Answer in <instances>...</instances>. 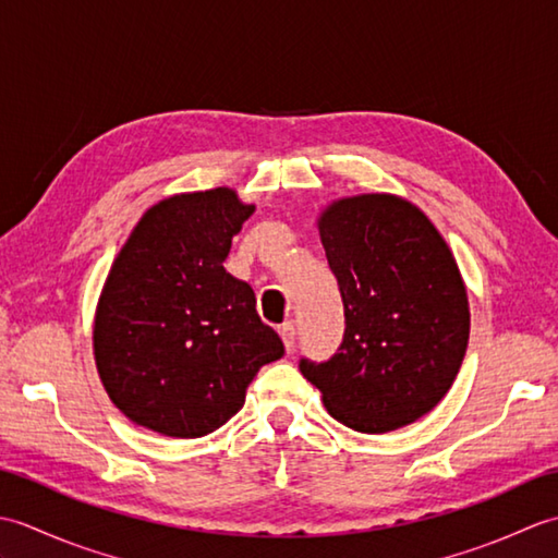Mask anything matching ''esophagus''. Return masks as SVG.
I'll return each instance as SVG.
<instances>
[{
    "instance_id": "34e87169",
    "label": "esophagus",
    "mask_w": 558,
    "mask_h": 558,
    "mask_svg": "<svg viewBox=\"0 0 558 558\" xmlns=\"http://www.w3.org/2000/svg\"><path fill=\"white\" fill-rule=\"evenodd\" d=\"M278 333H280V338H282V345H286V350L292 352V350H294V336H298V328H294V322H286V324H282V326L278 328Z\"/></svg>"
}]
</instances>
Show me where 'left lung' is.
<instances>
[{"mask_svg": "<svg viewBox=\"0 0 558 558\" xmlns=\"http://www.w3.org/2000/svg\"><path fill=\"white\" fill-rule=\"evenodd\" d=\"M318 234L345 304V338L328 362L302 360L304 378L354 432L417 422L453 386L468 350L470 304L453 252L396 194L333 201Z\"/></svg>", "mask_w": 558, "mask_h": 558, "instance_id": "left-lung-1", "label": "left lung"}]
</instances>
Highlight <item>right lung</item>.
I'll return each mask as SVG.
<instances>
[{"instance_id":"1","label":"right lung","mask_w":558,"mask_h":558,"mask_svg":"<svg viewBox=\"0 0 558 558\" xmlns=\"http://www.w3.org/2000/svg\"><path fill=\"white\" fill-rule=\"evenodd\" d=\"M256 210L234 189L174 194L150 206L105 280L93 354L124 417L198 438L242 410L258 369L286 354L254 290L222 260Z\"/></svg>"}]
</instances>
